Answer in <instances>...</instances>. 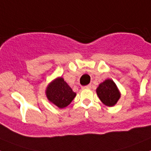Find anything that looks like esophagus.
Wrapping results in <instances>:
<instances>
[{
	"mask_svg": "<svg viewBox=\"0 0 151 151\" xmlns=\"http://www.w3.org/2000/svg\"><path fill=\"white\" fill-rule=\"evenodd\" d=\"M91 88V85H86V86H83V87H82V88L83 89H90Z\"/></svg>",
	"mask_w": 151,
	"mask_h": 151,
	"instance_id": "34e87169",
	"label": "esophagus"
}]
</instances>
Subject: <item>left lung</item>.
Instances as JSON below:
<instances>
[{
  "label": "left lung",
  "instance_id": "left-lung-1",
  "mask_svg": "<svg viewBox=\"0 0 151 151\" xmlns=\"http://www.w3.org/2000/svg\"><path fill=\"white\" fill-rule=\"evenodd\" d=\"M96 92L101 102L107 106H113L121 97L117 85L110 78L101 82L96 89Z\"/></svg>",
  "mask_w": 151,
  "mask_h": 151
}]
</instances>
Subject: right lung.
<instances>
[{"instance_id": "obj_1", "label": "right lung", "mask_w": 151, "mask_h": 151, "mask_svg": "<svg viewBox=\"0 0 151 151\" xmlns=\"http://www.w3.org/2000/svg\"><path fill=\"white\" fill-rule=\"evenodd\" d=\"M45 94L50 103L60 109L66 107L76 96V93L61 76L57 77L48 84Z\"/></svg>"}]
</instances>
